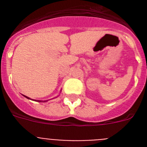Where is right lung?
Wrapping results in <instances>:
<instances>
[{"label": "right lung", "instance_id": "1", "mask_svg": "<svg viewBox=\"0 0 147 147\" xmlns=\"http://www.w3.org/2000/svg\"><path fill=\"white\" fill-rule=\"evenodd\" d=\"M23 96H25L26 98H28V99H31V98H28V96H24V95H23ZM33 100V99H32ZM35 101H37V102H47L48 100H46V101H41V100H35Z\"/></svg>", "mask_w": 147, "mask_h": 147}]
</instances>
